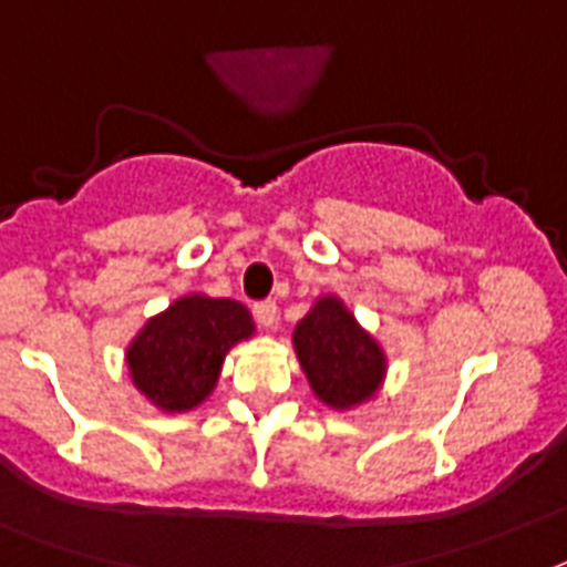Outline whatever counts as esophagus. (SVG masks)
Segmentation results:
<instances>
[{"label":"esophagus","mask_w":567,"mask_h":567,"mask_svg":"<svg viewBox=\"0 0 567 567\" xmlns=\"http://www.w3.org/2000/svg\"><path fill=\"white\" fill-rule=\"evenodd\" d=\"M252 315H256V320H259L265 329H274L276 320H279V308H276L274 299H265V302H256V306H252Z\"/></svg>","instance_id":"esophagus-1"}]
</instances>
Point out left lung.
<instances>
[{
  "label": "left lung",
  "mask_w": 567,
  "mask_h": 567,
  "mask_svg": "<svg viewBox=\"0 0 567 567\" xmlns=\"http://www.w3.org/2000/svg\"><path fill=\"white\" fill-rule=\"evenodd\" d=\"M293 349L320 402L347 411L379 393L388 358L338 297H320L293 329Z\"/></svg>",
  "instance_id": "8db88e82"
}]
</instances>
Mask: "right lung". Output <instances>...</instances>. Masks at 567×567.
<instances>
[{
	"label": "right lung",
	"mask_w": 567,
	"mask_h": 567,
	"mask_svg": "<svg viewBox=\"0 0 567 567\" xmlns=\"http://www.w3.org/2000/svg\"><path fill=\"white\" fill-rule=\"evenodd\" d=\"M252 329L250 311L236 299L179 297L131 340L133 384L159 411H192L215 390L229 349L250 338Z\"/></svg>",
	"instance_id": "add662e5"
}]
</instances>
